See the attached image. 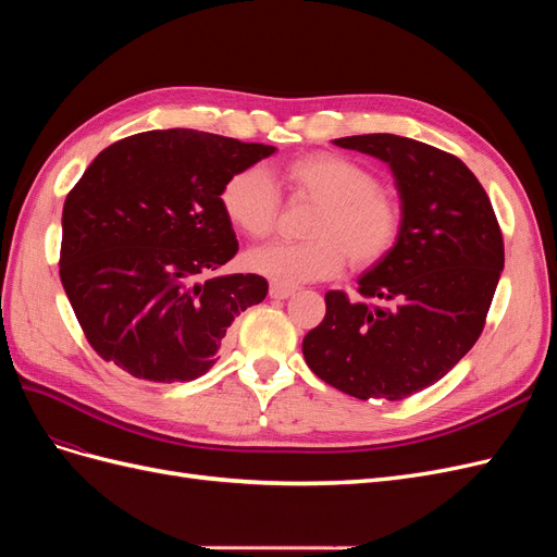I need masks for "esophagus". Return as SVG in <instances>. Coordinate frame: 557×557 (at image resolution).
I'll use <instances>...</instances> for the list:
<instances>
[{"label":"esophagus","instance_id":"obj_1","mask_svg":"<svg viewBox=\"0 0 557 557\" xmlns=\"http://www.w3.org/2000/svg\"><path fill=\"white\" fill-rule=\"evenodd\" d=\"M290 295H295L293 285H285V283H272V285H269V297H274V299H288Z\"/></svg>","mask_w":557,"mask_h":557}]
</instances>
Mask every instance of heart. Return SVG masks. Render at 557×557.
<instances>
[{
	"instance_id": "obj_1",
	"label": "heart",
	"mask_w": 557,
	"mask_h": 557,
	"mask_svg": "<svg viewBox=\"0 0 557 557\" xmlns=\"http://www.w3.org/2000/svg\"><path fill=\"white\" fill-rule=\"evenodd\" d=\"M295 197L318 205L307 225L309 242L278 244L248 252V267L281 283L332 278L346 267L369 269L395 250L404 230V207L383 190L379 176L339 153H309L283 166ZM227 221L252 239L272 237L281 215V195L262 166L227 178L221 190Z\"/></svg>"
}]
</instances>
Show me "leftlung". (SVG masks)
Masks as SVG:
<instances>
[{"label":"left lung","mask_w":557,"mask_h":557,"mask_svg":"<svg viewBox=\"0 0 557 557\" xmlns=\"http://www.w3.org/2000/svg\"><path fill=\"white\" fill-rule=\"evenodd\" d=\"M391 164L404 207L395 250L360 276V299L325 295L305 342L311 372L358 399H404L446 376L483 332L504 239L479 178L446 150L397 134L334 139Z\"/></svg>","instance_id":"obj_1"}]
</instances>
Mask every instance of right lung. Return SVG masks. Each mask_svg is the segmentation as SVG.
<instances>
[{"label": "right lung", "instance_id": "obj_1", "mask_svg": "<svg viewBox=\"0 0 557 557\" xmlns=\"http://www.w3.org/2000/svg\"><path fill=\"white\" fill-rule=\"evenodd\" d=\"M274 150L176 127L92 160L64 199L60 281L99 358L156 383L215 364L232 320L269 290L258 274H215L239 250L221 190Z\"/></svg>", "mask_w": 557, "mask_h": 557}]
</instances>
